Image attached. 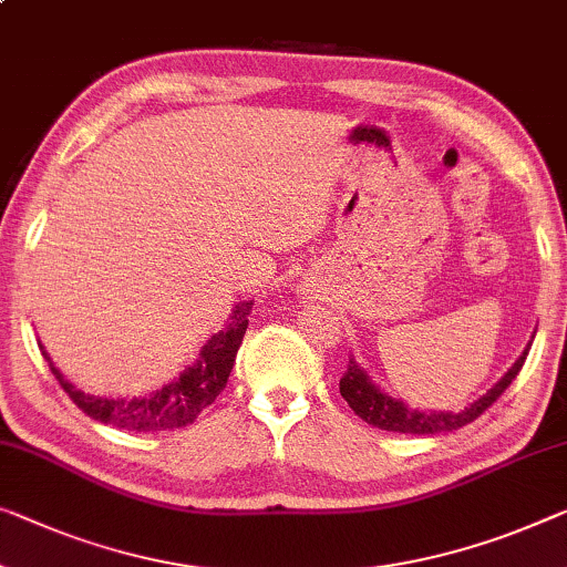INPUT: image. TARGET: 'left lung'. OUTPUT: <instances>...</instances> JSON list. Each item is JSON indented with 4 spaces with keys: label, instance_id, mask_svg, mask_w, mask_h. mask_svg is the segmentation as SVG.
I'll use <instances>...</instances> for the list:
<instances>
[{
    "label": "left lung",
    "instance_id": "left-lung-1",
    "mask_svg": "<svg viewBox=\"0 0 567 567\" xmlns=\"http://www.w3.org/2000/svg\"><path fill=\"white\" fill-rule=\"evenodd\" d=\"M529 346L532 343H527V349L522 351V357L506 369V374L492 386V390H488L484 396H478V400H473L468 408H463L458 412L410 408L408 402L396 400V396L386 394L382 386L371 382L367 369L359 367L357 359H349V369H346V374L338 386H341V396L349 402V408L357 412L361 420L369 422V425H374L379 430H390V433H404V435H443L468 425V422H473L478 415H484V412L499 400V394L514 382V377L519 374L522 364H525Z\"/></svg>",
    "mask_w": 567,
    "mask_h": 567
}]
</instances>
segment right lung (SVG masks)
I'll use <instances>...</instances> for the list:
<instances>
[{"mask_svg":"<svg viewBox=\"0 0 567 567\" xmlns=\"http://www.w3.org/2000/svg\"><path fill=\"white\" fill-rule=\"evenodd\" d=\"M255 300H241L236 302L231 310L229 323L224 331L214 333L203 346L198 359L183 371L181 377L173 379L159 386V390L150 394L137 396H96L86 394L68 382L61 374V369L53 364L45 346L40 343L42 357L48 359L50 371H53L58 382H61L68 396L86 412L89 417H94L104 425L132 430V433H159V430H175L185 427L196 420L218 394L224 392L226 382L236 361V351H239L241 338L247 333L249 326V312Z\"/></svg>","mask_w":567,"mask_h":567,"instance_id":"right-lung-1","label":"right lung"}]
</instances>
